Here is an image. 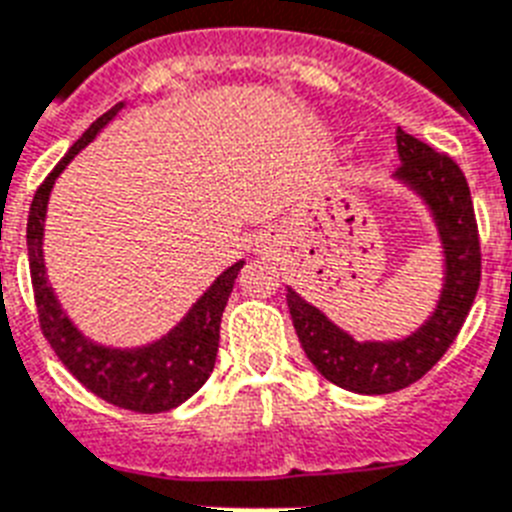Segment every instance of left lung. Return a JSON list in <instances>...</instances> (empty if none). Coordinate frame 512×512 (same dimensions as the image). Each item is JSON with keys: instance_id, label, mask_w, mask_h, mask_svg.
Segmentation results:
<instances>
[{"instance_id": "obj_1", "label": "left lung", "mask_w": 512, "mask_h": 512, "mask_svg": "<svg viewBox=\"0 0 512 512\" xmlns=\"http://www.w3.org/2000/svg\"><path fill=\"white\" fill-rule=\"evenodd\" d=\"M400 170L392 180L421 201L437 232L442 287L432 314L398 340H358L287 285L295 335L316 371L342 390L387 395L418 382L453 345L481 280L479 230L466 175L447 154L398 128Z\"/></svg>"}]
</instances>
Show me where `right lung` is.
Listing matches in <instances>:
<instances>
[{
  "label": "right lung",
  "mask_w": 512,
  "mask_h": 512,
  "mask_svg": "<svg viewBox=\"0 0 512 512\" xmlns=\"http://www.w3.org/2000/svg\"><path fill=\"white\" fill-rule=\"evenodd\" d=\"M125 107H128V101H120L109 112L101 114L99 120L91 122V128L70 146L65 159L49 172V177L33 196L25 238H28V261H31L38 319H41L44 337L49 340L59 361L65 363L70 374L86 390L99 395L101 400L125 408V411L162 413L185 403L193 392L204 387V382L214 371L219 350V324H222V314H225L235 277L246 261L240 259L227 266L170 332H164L162 337H156L146 345H133V348L104 345V342L91 340L70 319V314L59 303V295L54 293L49 274H46L44 227L49 196L67 164L73 162L75 156L86 149Z\"/></svg>",
  "instance_id": "add662e5"
}]
</instances>
